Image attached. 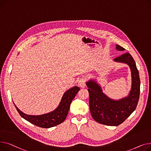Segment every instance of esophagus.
I'll list each match as a JSON object with an SVG mask.
<instances>
[{"label": "esophagus", "instance_id": "obj_1", "mask_svg": "<svg viewBox=\"0 0 151 151\" xmlns=\"http://www.w3.org/2000/svg\"><path fill=\"white\" fill-rule=\"evenodd\" d=\"M78 85L81 88H85L86 86V79L84 77H82L79 79L78 81Z\"/></svg>", "mask_w": 151, "mask_h": 151}]
</instances>
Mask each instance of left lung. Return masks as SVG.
<instances>
[{
	"label": "left lung",
	"instance_id": "obj_1",
	"mask_svg": "<svg viewBox=\"0 0 151 151\" xmlns=\"http://www.w3.org/2000/svg\"><path fill=\"white\" fill-rule=\"evenodd\" d=\"M118 50L124 48L116 45ZM114 61L127 64L132 73V88L129 96L118 101L111 99L102 93L101 86L94 81L86 82L90 100L89 105L91 116L102 124L117 126L124 121L133 113L137 106L140 92L139 72L135 60L127 52L114 59Z\"/></svg>",
	"mask_w": 151,
	"mask_h": 151
}]
</instances>
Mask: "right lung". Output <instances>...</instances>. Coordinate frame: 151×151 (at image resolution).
<instances>
[{"label":"right lung","instance_id":"right-lung-1","mask_svg":"<svg viewBox=\"0 0 151 151\" xmlns=\"http://www.w3.org/2000/svg\"><path fill=\"white\" fill-rule=\"evenodd\" d=\"M79 90L80 88L78 86H74L68 90L62 97L58 107L55 110L46 114L38 115V116L26 114L19 110L15 104L14 106L21 117L25 120L40 127L50 128L60 124L65 120L69 110L70 103Z\"/></svg>","mask_w":151,"mask_h":151}]
</instances>
